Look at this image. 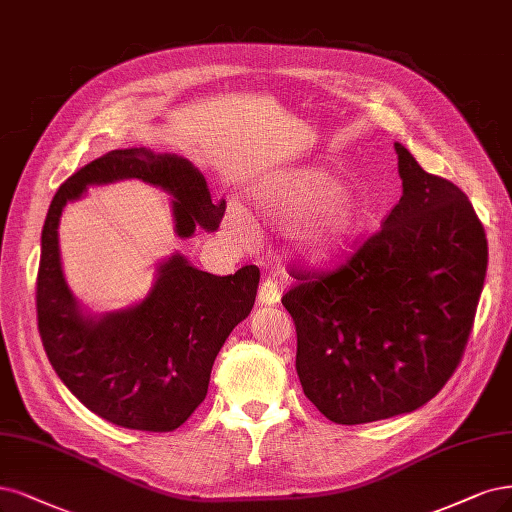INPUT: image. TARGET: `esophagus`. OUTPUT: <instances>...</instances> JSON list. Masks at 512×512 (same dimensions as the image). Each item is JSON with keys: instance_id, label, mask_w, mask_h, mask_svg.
<instances>
[{"instance_id": "1", "label": "esophagus", "mask_w": 512, "mask_h": 512, "mask_svg": "<svg viewBox=\"0 0 512 512\" xmlns=\"http://www.w3.org/2000/svg\"><path fill=\"white\" fill-rule=\"evenodd\" d=\"M281 298V292H279V284L275 277H264L262 284H260V290H258V303L260 305H277Z\"/></svg>"}]
</instances>
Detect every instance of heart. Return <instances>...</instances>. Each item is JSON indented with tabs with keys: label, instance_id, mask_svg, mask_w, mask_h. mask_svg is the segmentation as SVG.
<instances>
[{
	"label": "heart",
	"instance_id": "heart-1",
	"mask_svg": "<svg viewBox=\"0 0 512 512\" xmlns=\"http://www.w3.org/2000/svg\"><path fill=\"white\" fill-rule=\"evenodd\" d=\"M258 216L279 228L307 220L296 233L298 248L313 262H337L354 250L368 224V203L345 190L337 175L322 167L275 171L254 188ZM226 228L241 243H256L258 228L239 205L226 214Z\"/></svg>",
	"mask_w": 512,
	"mask_h": 512
}]
</instances>
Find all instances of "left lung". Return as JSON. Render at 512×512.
<instances>
[{
	"instance_id": "obj_1",
	"label": "left lung",
	"mask_w": 512,
	"mask_h": 512,
	"mask_svg": "<svg viewBox=\"0 0 512 512\" xmlns=\"http://www.w3.org/2000/svg\"><path fill=\"white\" fill-rule=\"evenodd\" d=\"M402 197L343 267L296 273L281 303L296 326V373L334 424L411 413L464 356L487 271L481 220L453 182L394 144Z\"/></svg>"
}]
</instances>
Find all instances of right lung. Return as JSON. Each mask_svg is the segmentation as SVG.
Instances as JSON below:
<instances>
[{"label": "right lung", "instance_id": "right-lung-1", "mask_svg": "<svg viewBox=\"0 0 512 512\" xmlns=\"http://www.w3.org/2000/svg\"><path fill=\"white\" fill-rule=\"evenodd\" d=\"M137 178L173 197L175 233L216 231L226 201L211 203L199 169L175 154L112 150L67 178L50 203L35 284L38 330L59 379L86 409L110 424L171 432L207 396L211 366L233 328L250 315L260 271L211 275L173 254L158 264L144 301L105 315L84 313L61 269L59 218L88 186Z\"/></svg>", "mask_w": 512, "mask_h": 512}]
</instances>
